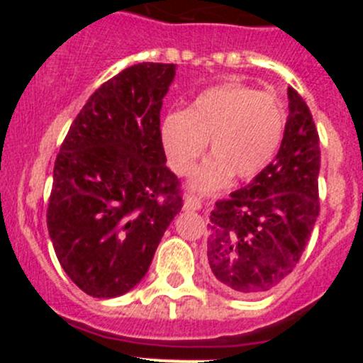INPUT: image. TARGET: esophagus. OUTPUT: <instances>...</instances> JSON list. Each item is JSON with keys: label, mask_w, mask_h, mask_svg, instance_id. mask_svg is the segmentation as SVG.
<instances>
[{"label": "esophagus", "mask_w": 363, "mask_h": 363, "mask_svg": "<svg viewBox=\"0 0 363 363\" xmlns=\"http://www.w3.org/2000/svg\"><path fill=\"white\" fill-rule=\"evenodd\" d=\"M184 208L186 211H191V212L200 211V208H202V200L195 195H188L184 199Z\"/></svg>", "instance_id": "1"}]
</instances>
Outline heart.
I'll return each mask as SVG.
<instances>
[{
    "label": "heart",
    "instance_id": "1",
    "mask_svg": "<svg viewBox=\"0 0 363 363\" xmlns=\"http://www.w3.org/2000/svg\"><path fill=\"white\" fill-rule=\"evenodd\" d=\"M286 128V108L274 93L228 80L202 91L184 112L161 124V145L172 170L191 175L208 151L214 156L193 177L196 191L223 188L235 175L256 177L276 156Z\"/></svg>",
    "mask_w": 363,
    "mask_h": 363
}]
</instances>
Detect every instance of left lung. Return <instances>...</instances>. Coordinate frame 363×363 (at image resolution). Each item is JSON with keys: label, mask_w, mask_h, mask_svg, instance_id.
<instances>
[{"label": "left lung", "mask_w": 363, "mask_h": 363, "mask_svg": "<svg viewBox=\"0 0 363 363\" xmlns=\"http://www.w3.org/2000/svg\"><path fill=\"white\" fill-rule=\"evenodd\" d=\"M284 137L276 160L211 212L207 262L223 290L267 294L290 276L320 216V137L303 98L288 87Z\"/></svg>", "instance_id": "8db88e82"}]
</instances>
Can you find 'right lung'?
<instances>
[{
  "instance_id": "1",
  "label": "right lung",
  "mask_w": 363,
  "mask_h": 363,
  "mask_svg": "<svg viewBox=\"0 0 363 363\" xmlns=\"http://www.w3.org/2000/svg\"><path fill=\"white\" fill-rule=\"evenodd\" d=\"M175 65L138 63L101 84L54 163L47 228L69 279L112 298L137 286L182 208L167 167L160 111Z\"/></svg>"
}]
</instances>
